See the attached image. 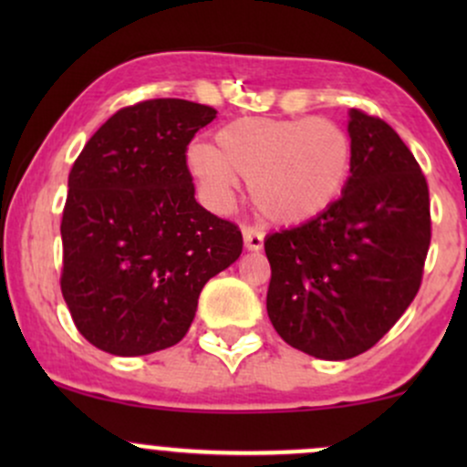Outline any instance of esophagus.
I'll return each instance as SVG.
<instances>
[{"label":"esophagus","instance_id":"esophagus-1","mask_svg":"<svg viewBox=\"0 0 467 467\" xmlns=\"http://www.w3.org/2000/svg\"><path fill=\"white\" fill-rule=\"evenodd\" d=\"M244 244L245 248L256 252L264 248V233L259 228H252V226H244Z\"/></svg>","mask_w":467,"mask_h":467}]
</instances>
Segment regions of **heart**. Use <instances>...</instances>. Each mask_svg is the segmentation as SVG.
Returning a JSON list of instances; mask_svg holds the SVG:
<instances>
[{"label":"heart","instance_id":"1","mask_svg":"<svg viewBox=\"0 0 467 467\" xmlns=\"http://www.w3.org/2000/svg\"><path fill=\"white\" fill-rule=\"evenodd\" d=\"M215 142L186 153L206 202L228 206L239 178L248 180L254 206L276 223L323 215L351 175V136L327 118H241L222 127Z\"/></svg>","mask_w":467,"mask_h":467}]
</instances>
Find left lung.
<instances>
[{"label":"left lung","instance_id":"left-lung-1","mask_svg":"<svg viewBox=\"0 0 467 467\" xmlns=\"http://www.w3.org/2000/svg\"><path fill=\"white\" fill-rule=\"evenodd\" d=\"M351 175L323 215L267 234V316L294 349L349 360L409 309L431 245L428 184L382 118L349 111Z\"/></svg>","mask_w":467,"mask_h":467}]
</instances>
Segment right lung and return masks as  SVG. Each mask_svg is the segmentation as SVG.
Returning a JSON list of instances; mask_svg holds the SVG:
<instances>
[{"label":"right lung","mask_w":467,"mask_h":467,"mask_svg":"<svg viewBox=\"0 0 467 467\" xmlns=\"http://www.w3.org/2000/svg\"><path fill=\"white\" fill-rule=\"evenodd\" d=\"M217 111L153 99L116 111L67 178L61 292L85 340L114 356L178 345L208 278L239 259L233 222L195 200L186 147Z\"/></svg>","instance_id":"right-lung-1"}]
</instances>
